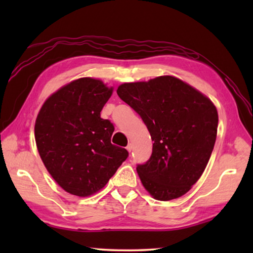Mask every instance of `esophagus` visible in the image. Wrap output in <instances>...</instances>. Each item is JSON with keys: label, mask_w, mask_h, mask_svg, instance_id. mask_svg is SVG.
I'll return each instance as SVG.
<instances>
[{"label": "esophagus", "mask_w": 253, "mask_h": 253, "mask_svg": "<svg viewBox=\"0 0 253 253\" xmlns=\"http://www.w3.org/2000/svg\"><path fill=\"white\" fill-rule=\"evenodd\" d=\"M126 148H127V151L130 153V152L132 151V145H131V144H128V145H127V147H126Z\"/></svg>", "instance_id": "obj_1"}]
</instances>
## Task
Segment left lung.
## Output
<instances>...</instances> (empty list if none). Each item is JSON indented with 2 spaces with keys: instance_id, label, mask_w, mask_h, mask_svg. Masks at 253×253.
Returning <instances> with one entry per match:
<instances>
[{
  "instance_id": "obj_1",
  "label": "left lung",
  "mask_w": 253,
  "mask_h": 253,
  "mask_svg": "<svg viewBox=\"0 0 253 253\" xmlns=\"http://www.w3.org/2000/svg\"><path fill=\"white\" fill-rule=\"evenodd\" d=\"M117 95L139 115L154 142L149 160L136 168L144 187L160 201L187 193L203 174L215 144V106L172 76L123 84Z\"/></svg>"
}]
</instances>
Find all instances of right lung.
Here are the masks:
<instances>
[{
    "label": "right lung",
    "instance_id": "right-lung-1",
    "mask_svg": "<svg viewBox=\"0 0 253 253\" xmlns=\"http://www.w3.org/2000/svg\"><path fill=\"white\" fill-rule=\"evenodd\" d=\"M113 93L100 80L80 78L45 100L34 136L51 176L68 193L89 196L101 190L128 157L110 142L114 125L100 117Z\"/></svg>",
    "mask_w": 253,
    "mask_h": 253
}]
</instances>
